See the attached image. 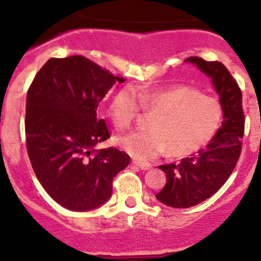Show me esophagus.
Returning <instances> with one entry per match:
<instances>
[{
  "label": "esophagus",
  "mask_w": 261,
  "mask_h": 261,
  "mask_svg": "<svg viewBox=\"0 0 261 261\" xmlns=\"http://www.w3.org/2000/svg\"><path fill=\"white\" fill-rule=\"evenodd\" d=\"M133 163L134 166H136V167H139L140 170H144V171H147V170H150L151 167H152V166L150 165V163H145V162H139V161H133L131 162Z\"/></svg>",
  "instance_id": "obj_1"
}]
</instances>
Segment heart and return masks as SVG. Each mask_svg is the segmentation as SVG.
Instances as JSON below:
<instances>
[{
    "label": "heart",
    "instance_id": "heart-1",
    "mask_svg": "<svg viewBox=\"0 0 261 261\" xmlns=\"http://www.w3.org/2000/svg\"><path fill=\"white\" fill-rule=\"evenodd\" d=\"M141 109L156 113L150 130L135 131L119 140V145L139 161H150L170 151L183 157L200 150L217 135L224 116L218 98L202 94L190 85L140 90L124 88L114 95L108 115L117 130L134 124Z\"/></svg>",
    "mask_w": 261,
    "mask_h": 261
}]
</instances>
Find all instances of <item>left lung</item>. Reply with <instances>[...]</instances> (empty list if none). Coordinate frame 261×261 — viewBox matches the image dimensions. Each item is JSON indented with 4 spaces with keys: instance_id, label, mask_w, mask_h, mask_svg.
I'll list each match as a JSON object with an SVG mask.
<instances>
[{
    "instance_id": "1",
    "label": "left lung",
    "mask_w": 261,
    "mask_h": 261,
    "mask_svg": "<svg viewBox=\"0 0 261 261\" xmlns=\"http://www.w3.org/2000/svg\"><path fill=\"white\" fill-rule=\"evenodd\" d=\"M186 62L196 64L212 78L224 116L217 135L198 153L182 159L179 163L159 166L167 174V182L156 198L173 208H190L213 196L236 168L244 135L242 90L224 64L190 57Z\"/></svg>"
}]
</instances>
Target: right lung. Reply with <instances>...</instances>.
<instances>
[{
  "label": "right lung",
  "mask_w": 261,
  "mask_h": 261,
  "mask_svg": "<svg viewBox=\"0 0 261 261\" xmlns=\"http://www.w3.org/2000/svg\"><path fill=\"white\" fill-rule=\"evenodd\" d=\"M115 76L83 56L50 58L34 76L25 102V144L34 173L64 208L84 212L113 193V179L130 163L115 147L96 150L110 137L98 107Z\"/></svg>",
  "instance_id": "1"
}]
</instances>
